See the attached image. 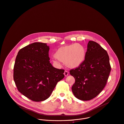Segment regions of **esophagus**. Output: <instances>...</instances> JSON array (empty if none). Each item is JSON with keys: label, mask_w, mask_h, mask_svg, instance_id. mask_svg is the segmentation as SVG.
Segmentation results:
<instances>
[{"label": "esophagus", "mask_w": 124, "mask_h": 124, "mask_svg": "<svg viewBox=\"0 0 124 124\" xmlns=\"http://www.w3.org/2000/svg\"><path fill=\"white\" fill-rule=\"evenodd\" d=\"M68 74H69V72L67 71H64V76H65V77H67L68 76Z\"/></svg>", "instance_id": "obj_1"}]
</instances>
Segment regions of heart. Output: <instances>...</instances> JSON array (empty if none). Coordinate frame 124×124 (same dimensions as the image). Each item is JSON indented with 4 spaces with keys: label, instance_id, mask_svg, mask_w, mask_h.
Instances as JSON below:
<instances>
[{
    "label": "heart",
    "instance_id": "1",
    "mask_svg": "<svg viewBox=\"0 0 124 124\" xmlns=\"http://www.w3.org/2000/svg\"><path fill=\"white\" fill-rule=\"evenodd\" d=\"M86 51L81 44L76 43L60 47L56 52L53 61L58 63V60L66 63L70 68H76L84 61Z\"/></svg>",
    "mask_w": 124,
    "mask_h": 124
}]
</instances>
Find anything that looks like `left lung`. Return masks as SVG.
<instances>
[{"label":"left lung","mask_w":124,"mask_h":124,"mask_svg":"<svg viewBox=\"0 0 124 124\" xmlns=\"http://www.w3.org/2000/svg\"><path fill=\"white\" fill-rule=\"evenodd\" d=\"M111 70L107 51L96 42L89 41L84 61L70 71L75 79L72 87L75 96L82 101L96 97L105 87Z\"/></svg>","instance_id":"left-lung-1"}]
</instances>
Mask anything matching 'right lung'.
<instances>
[{"label":"right lung","mask_w":124,"mask_h":124,"mask_svg":"<svg viewBox=\"0 0 124 124\" xmlns=\"http://www.w3.org/2000/svg\"><path fill=\"white\" fill-rule=\"evenodd\" d=\"M49 47L35 42L21 49L16 56L13 78L18 91L30 100L41 101L49 97L64 70L50 63Z\"/></svg>","instance_id":"add662e5"}]
</instances>
